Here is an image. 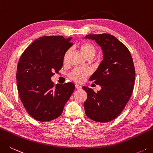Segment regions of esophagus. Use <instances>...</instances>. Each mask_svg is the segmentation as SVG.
<instances>
[{
  "label": "esophagus",
  "instance_id": "esophagus-1",
  "mask_svg": "<svg viewBox=\"0 0 153 153\" xmlns=\"http://www.w3.org/2000/svg\"><path fill=\"white\" fill-rule=\"evenodd\" d=\"M75 87H76V89H80V88H82V87H81V86L79 85H77V84H76V85H75Z\"/></svg>",
  "mask_w": 153,
  "mask_h": 153
}]
</instances>
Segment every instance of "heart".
Returning a JSON list of instances; mask_svg holds the SVG:
<instances>
[{"label": "heart", "instance_id": "obj_1", "mask_svg": "<svg viewBox=\"0 0 153 153\" xmlns=\"http://www.w3.org/2000/svg\"><path fill=\"white\" fill-rule=\"evenodd\" d=\"M80 50H81L82 54L86 58H88V57L93 58L97 53L96 47L94 45L88 42L83 43L80 45ZM70 53L71 49H68L66 51V53L64 54V57H63L64 62H67ZM90 71L87 68H76L72 71V73H71V77L75 82H82L85 81L86 76L90 74Z\"/></svg>", "mask_w": 153, "mask_h": 153}]
</instances>
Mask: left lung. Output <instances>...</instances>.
<instances>
[{
	"label": "left lung",
	"instance_id": "8db88e82",
	"mask_svg": "<svg viewBox=\"0 0 153 153\" xmlns=\"http://www.w3.org/2000/svg\"><path fill=\"white\" fill-rule=\"evenodd\" d=\"M102 48L103 60L90 78L101 89L97 93L86 86L84 102L86 115L97 122L106 123L121 113L133 91L135 70L131 54L126 46L109 34H88Z\"/></svg>",
	"mask_w": 153,
	"mask_h": 153
}]
</instances>
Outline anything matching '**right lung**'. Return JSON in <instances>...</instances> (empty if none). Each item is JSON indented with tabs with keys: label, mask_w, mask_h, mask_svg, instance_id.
Listing matches in <instances>:
<instances>
[{
	"label": "right lung",
	"mask_w": 153,
	"mask_h": 153,
	"mask_svg": "<svg viewBox=\"0 0 153 153\" xmlns=\"http://www.w3.org/2000/svg\"><path fill=\"white\" fill-rule=\"evenodd\" d=\"M62 36H45L26 48L16 70L20 99L33 119L41 122L58 118L75 88L72 82L54 86L51 77L61 69L63 57L73 43Z\"/></svg>",
	"instance_id": "add662e5"
}]
</instances>
